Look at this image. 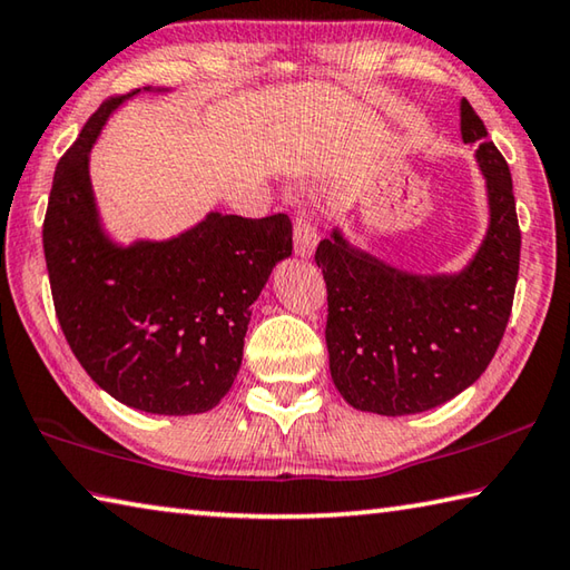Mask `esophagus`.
Segmentation results:
<instances>
[{
  "label": "esophagus",
  "mask_w": 570,
  "mask_h": 570,
  "mask_svg": "<svg viewBox=\"0 0 570 570\" xmlns=\"http://www.w3.org/2000/svg\"><path fill=\"white\" fill-rule=\"evenodd\" d=\"M318 244V234L314 229V224L308 222L306 212H298L296 214V222H294V249H296V256L302 258H308L314 254Z\"/></svg>",
  "instance_id": "34e87169"
}]
</instances>
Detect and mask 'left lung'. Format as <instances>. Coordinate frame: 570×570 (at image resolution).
<instances>
[{
	"label": "left lung",
	"mask_w": 570,
	"mask_h": 570,
	"mask_svg": "<svg viewBox=\"0 0 570 570\" xmlns=\"http://www.w3.org/2000/svg\"><path fill=\"white\" fill-rule=\"evenodd\" d=\"M461 139H485L465 99ZM473 157L485 184L489 226L459 272H406L351 242L338 226L318 244L331 379L356 411L409 416L436 409L479 381L501 344L519 282L521 232L501 151L483 141Z\"/></svg>",
	"instance_id": "8db88e82"
}]
</instances>
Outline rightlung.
I'll return each instance as SVG.
<instances>
[{"instance_id": "obj_1", "label": "right lung", "mask_w": 570, "mask_h": 570, "mask_svg": "<svg viewBox=\"0 0 570 570\" xmlns=\"http://www.w3.org/2000/svg\"><path fill=\"white\" fill-rule=\"evenodd\" d=\"M109 99L61 157L45 216V258L67 344L99 389L157 416L206 413L229 393L252 306L292 256V222L209 212L169 239L114 236L91 186V149L124 101Z\"/></svg>"}]
</instances>
